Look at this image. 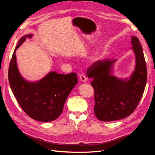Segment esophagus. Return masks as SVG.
I'll use <instances>...</instances> for the list:
<instances>
[{
    "instance_id": "34e87169",
    "label": "esophagus",
    "mask_w": 155,
    "mask_h": 155,
    "mask_svg": "<svg viewBox=\"0 0 155 155\" xmlns=\"http://www.w3.org/2000/svg\"><path fill=\"white\" fill-rule=\"evenodd\" d=\"M79 78H80V80L82 82H85L87 81V78L85 77V76L84 74H80V76H79Z\"/></svg>"
}]
</instances>
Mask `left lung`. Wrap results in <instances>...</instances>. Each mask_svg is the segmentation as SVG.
<instances>
[{
    "instance_id": "1",
    "label": "left lung",
    "mask_w": 155,
    "mask_h": 155,
    "mask_svg": "<svg viewBox=\"0 0 155 155\" xmlns=\"http://www.w3.org/2000/svg\"><path fill=\"white\" fill-rule=\"evenodd\" d=\"M136 67L132 76L122 80L112 76V66L116 60H98L87 70L92 78L96 118L103 121L123 119L130 115L141 100L147 82V67L143 50L137 37H131Z\"/></svg>"
}]
</instances>
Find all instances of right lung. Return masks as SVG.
Returning a JSON list of instances; mask_svg holds the SVG:
<instances>
[{
	"mask_svg": "<svg viewBox=\"0 0 155 155\" xmlns=\"http://www.w3.org/2000/svg\"><path fill=\"white\" fill-rule=\"evenodd\" d=\"M31 34L23 36L13 51L8 70V79L12 91L21 107L30 118L48 122L57 119L62 113L70 92L78 83L76 73L61 74L51 72L41 80L26 81L18 72L16 50Z\"/></svg>",
	"mask_w": 155,
	"mask_h": 155,
	"instance_id": "add662e5",
	"label": "right lung"
}]
</instances>
